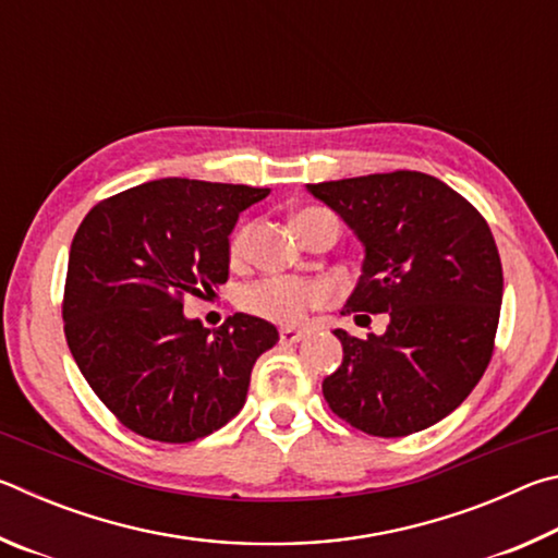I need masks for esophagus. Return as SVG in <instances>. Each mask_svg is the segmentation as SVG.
<instances>
[{"mask_svg": "<svg viewBox=\"0 0 558 558\" xmlns=\"http://www.w3.org/2000/svg\"><path fill=\"white\" fill-rule=\"evenodd\" d=\"M307 337H310L307 329H292V327L280 329V342H282V344H298V342H305Z\"/></svg>", "mask_w": 558, "mask_h": 558, "instance_id": "esophagus-1", "label": "esophagus"}]
</instances>
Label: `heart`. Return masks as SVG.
<instances>
[{
    "instance_id": "obj_1",
    "label": "heart",
    "mask_w": 558,
    "mask_h": 558,
    "mask_svg": "<svg viewBox=\"0 0 558 558\" xmlns=\"http://www.w3.org/2000/svg\"><path fill=\"white\" fill-rule=\"evenodd\" d=\"M329 214L325 209H305L295 219H307V216ZM253 226L243 223L231 239V260H243L251 245ZM325 300V288L317 282H305L290 276H268L258 282H251L248 288L241 290V307L245 313L270 319L278 325H295L307 315L310 307L319 305Z\"/></svg>"
}]
</instances>
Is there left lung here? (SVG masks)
Returning <instances> with one entry per match:
<instances>
[{
	"instance_id": "obj_1",
	"label": "left lung",
	"mask_w": 558,
	"mask_h": 558,
	"mask_svg": "<svg viewBox=\"0 0 558 558\" xmlns=\"http://www.w3.org/2000/svg\"><path fill=\"white\" fill-rule=\"evenodd\" d=\"M307 192L364 245L342 315H389L381 337L335 329L344 359L323 381L329 409L379 438L442 421L483 379L495 349L502 263L483 214L440 179L405 169Z\"/></svg>"
}]
</instances>
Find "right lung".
<instances>
[{"label": "right lung", "mask_w": 558, "mask_h": 558, "mask_svg": "<svg viewBox=\"0 0 558 558\" xmlns=\"http://www.w3.org/2000/svg\"><path fill=\"white\" fill-rule=\"evenodd\" d=\"M268 192L155 179L102 199L75 231L65 342L90 389L137 436L192 442L243 409L253 364L278 329L235 313L211 332L182 307L229 280V235Z\"/></svg>", "instance_id": "obj_1"}]
</instances>
